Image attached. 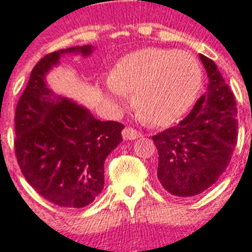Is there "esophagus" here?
I'll return each mask as SVG.
<instances>
[{"label":"esophagus","instance_id":"34e87169","mask_svg":"<svg viewBox=\"0 0 252 252\" xmlns=\"http://www.w3.org/2000/svg\"><path fill=\"white\" fill-rule=\"evenodd\" d=\"M122 136L126 141H133V139H137L138 137L142 136V133L137 132V130L133 129V128H126V129L122 132Z\"/></svg>","mask_w":252,"mask_h":252}]
</instances>
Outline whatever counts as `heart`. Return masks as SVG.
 <instances>
[{
	"label": "heart",
	"mask_w": 252,
	"mask_h": 252,
	"mask_svg": "<svg viewBox=\"0 0 252 252\" xmlns=\"http://www.w3.org/2000/svg\"><path fill=\"white\" fill-rule=\"evenodd\" d=\"M202 82L198 61L186 51L149 47L123 56L106 82V94L123 105L133 94V105L155 126H168L189 109Z\"/></svg>",
	"instance_id": "obj_1"
}]
</instances>
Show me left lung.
Listing matches in <instances>:
<instances>
[{"instance_id":"left-lung-1","label":"left lung","mask_w":252,"mask_h":252,"mask_svg":"<svg viewBox=\"0 0 252 252\" xmlns=\"http://www.w3.org/2000/svg\"><path fill=\"white\" fill-rule=\"evenodd\" d=\"M208 90L177 126L152 137L158 152V179L169 193L192 197L214 185L237 142V107L213 60L200 55Z\"/></svg>"}]
</instances>
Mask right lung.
<instances>
[{
	"label": "right lung",
	"mask_w": 252,
	"mask_h": 252,
	"mask_svg": "<svg viewBox=\"0 0 252 252\" xmlns=\"http://www.w3.org/2000/svg\"><path fill=\"white\" fill-rule=\"evenodd\" d=\"M94 50L87 44L46 55L33 67L15 113V152L23 175L42 197L61 208L94 201L105 185V160L123 141V124L96 119L46 82L61 56L87 58Z\"/></svg>",
	"instance_id": "right-lung-1"
}]
</instances>
